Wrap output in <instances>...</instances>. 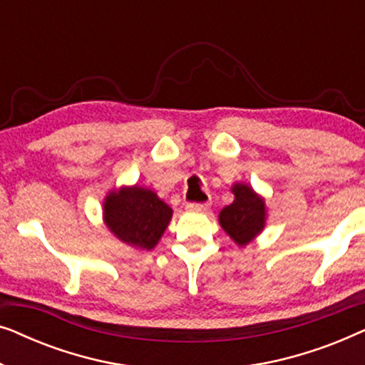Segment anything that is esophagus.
Wrapping results in <instances>:
<instances>
[{
	"mask_svg": "<svg viewBox=\"0 0 365 365\" xmlns=\"http://www.w3.org/2000/svg\"><path fill=\"white\" fill-rule=\"evenodd\" d=\"M209 207L207 202H189L186 204V211L189 212H202Z\"/></svg>",
	"mask_w": 365,
	"mask_h": 365,
	"instance_id": "esophagus-1",
	"label": "esophagus"
}]
</instances>
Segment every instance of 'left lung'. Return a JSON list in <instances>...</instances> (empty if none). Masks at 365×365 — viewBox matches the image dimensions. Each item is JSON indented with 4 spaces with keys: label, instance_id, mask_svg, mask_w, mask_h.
I'll return each mask as SVG.
<instances>
[{
    "label": "left lung",
    "instance_id": "1",
    "mask_svg": "<svg viewBox=\"0 0 365 365\" xmlns=\"http://www.w3.org/2000/svg\"><path fill=\"white\" fill-rule=\"evenodd\" d=\"M234 201L219 212V224L237 246H246L266 226V202L247 184H234Z\"/></svg>",
    "mask_w": 365,
    "mask_h": 365
}]
</instances>
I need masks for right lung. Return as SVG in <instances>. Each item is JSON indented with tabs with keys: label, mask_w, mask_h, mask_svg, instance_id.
<instances>
[{
	"label": "right lung",
	"mask_w": 365,
	"mask_h": 365,
	"mask_svg": "<svg viewBox=\"0 0 365 365\" xmlns=\"http://www.w3.org/2000/svg\"><path fill=\"white\" fill-rule=\"evenodd\" d=\"M104 222L119 241L151 251L173 217V209L151 189L124 186L111 191L103 204Z\"/></svg>",
	"instance_id": "obj_1"
}]
</instances>
